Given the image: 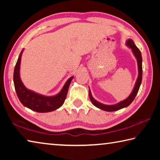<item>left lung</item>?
<instances>
[{
	"instance_id": "left-lung-1",
	"label": "left lung",
	"mask_w": 160,
	"mask_h": 160,
	"mask_svg": "<svg viewBox=\"0 0 160 160\" xmlns=\"http://www.w3.org/2000/svg\"><path fill=\"white\" fill-rule=\"evenodd\" d=\"M126 44L128 47H129L132 49V53H133L135 58L137 59L138 66V77L137 81L136 82H135L133 90H132V93L130 94V96L126 99L123 100V101L119 102L118 104H114V105H105L98 102L93 98L90 91V92H89V96H90V99L91 100L92 103L96 107L99 108V109L102 110L107 111V112H114V111H117L121 109H123L124 107L129 106V105L131 104V102L133 101V99H135V96H136L139 90L140 84H141V82H142V77L141 52H140V51L138 49V48L135 46L133 41H132V39H128L126 42Z\"/></svg>"
}]
</instances>
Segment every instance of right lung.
Returning <instances> with one entry per match:
<instances>
[{
	"mask_svg": "<svg viewBox=\"0 0 160 160\" xmlns=\"http://www.w3.org/2000/svg\"><path fill=\"white\" fill-rule=\"evenodd\" d=\"M22 52L23 50L19 56L13 74L15 91L20 102L25 107L34 112L40 113L50 112L58 109L63 104L66 100L70 84L73 77H71L68 80L61 91L56 96L45 97L29 90L24 86L20 78V66Z\"/></svg>",
	"mask_w": 160,
	"mask_h": 160,
	"instance_id": "right-lung-1",
	"label": "right lung"
}]
</instances>
